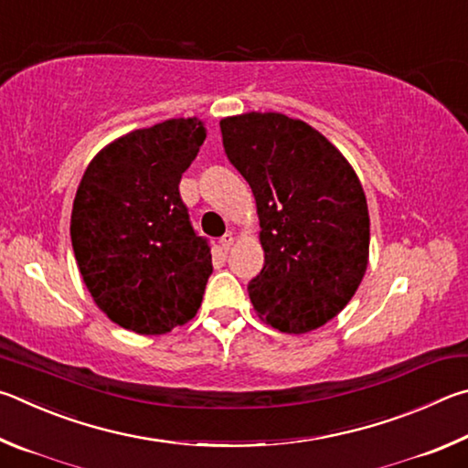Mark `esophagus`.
<instances>
[{
    "mask_svg": "<svg viewBox=\"0 0 468 468\" xmlns=\"http://www.w3.org/2000/svg\"><path fill=\"white\" fill-rule=\"evenodd\" d=\"M234 247V234L232 232H228V234H224L221 236V240H219V249L224 250V252H228L229 249Z\"/></svg>",
    "mask_w": 468,
    "mask_h": 468,
    "instance_id": "34e87169",
    "label": "esophagus"
}]
</instances>
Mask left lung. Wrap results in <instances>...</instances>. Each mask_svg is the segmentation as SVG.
<instances>
[{
	"label": "left lung",
	"mask_w": 468,
	"mask_h": 468,
	"mask_svg": "<svg viewBox=\"0 0 468 468\" xmlns=\"http://www.w3.org/2000/svg\"><path fill=\"white\" fill-rule=\"evenodd\" d=\"M228 160L257 201L265 265L249 283L259 318L310 333L337 316L362 283L370 216L362 183L323 133L282 112L219 121Z\"/></svg>",
	"instance_id": "8db88e82"
}]
</instances>
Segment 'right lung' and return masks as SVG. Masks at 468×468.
I'll return each mask as SVG.
<instances>
[{
    "instance_id": "add662e5",
    "label": "right lung",
    "mask_w": 468,
    "mask_h": 468,
    "mask_svg": "<svg viewBox=\"0 0 468 468\" xmlns=\"http://www.w3.org/2000/svg\"><path fill=\"white\" fill-rule=\"evenodd\" d=\"M207 129L168 119L114 139L88 164L71 209V247L90 296L112 323L164 335L201 306L209 244L178 193Z\"/></svg>"
}]
</instances>
